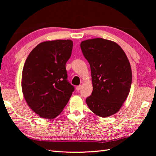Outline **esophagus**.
Listing matches in <instances>:
<instances>
[{
    "label": "esophagus",
    "instance_id": "obj_1",
    "mask_svg": "<svg viewBox=\"0 0 156 156\" xmlns=\"http://www.w3.org/2000/svg\"><path fill=\"white\" fill-rule=\"evenodd\" d=\"M81 88H82V85H79L76 87V90H80Z\"/></svg>",
    "mask_w": 156,
    "mask_h": 156
}]
</instances>
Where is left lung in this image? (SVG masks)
I'll use <instances>...</instances> for the list:
<instances>
[{
  "label": "left lung",
  "mask_w": 156,
  "mask_h": 156,
  "mask_svg": "<svg viewBox=\"0 0 156 156\" xmlns=\"http://www.w3.org/2000/svg\"><path fill=\"white\" fill-rule=\"evenodd\" d=\"M80 48L90 66L93 87L86 102L96 115L110 117L120 110L130 92V63L120 46L108 39H87Z\"/></svg>",
  "instance_id": "obj_1"
}]
</instances>
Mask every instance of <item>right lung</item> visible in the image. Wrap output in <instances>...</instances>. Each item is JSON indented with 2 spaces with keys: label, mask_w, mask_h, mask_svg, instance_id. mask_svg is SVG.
Here are the masks:
<instances>
[{
  "label": "right lung",
  "mask_w": 156,
  "mask_h": 156,
  "mask_svg": "<svg viewBox=\"0 0 156 156\" xmlns=\"http://www.w3.org/2000/svg\"><path fill=\"white\" fill-rule=\"evenodd\" d=\"M72 47L69 39L41 42L25 62L21 77L23 94L29 107L41 118L57 117L74 90L67 80L66 69Z\"/></svg>",
  "instance_id": "add662e5"
}]
</instances>
